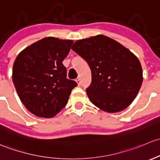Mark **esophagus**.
Returning a JSON list of instances; mask_svg holds the SVG:
<instances>
[{
	"label": "esophagus",
	"instance_id": "esophagus-1",
	"mask_svg": "<svg viewBox=\"0 0 160 160\" xmlns=\"http://www.w3.org/2000/svg\"><path fill=\"white\" fill-rule=\"evenodd\" d=\"M75 82H76V83L78 84V85L79 86V85H81V81H80V78H76V80H75Z\"/></svg>",
	"mask_w": 160,
	"mask_h": 160
}]
</instances>
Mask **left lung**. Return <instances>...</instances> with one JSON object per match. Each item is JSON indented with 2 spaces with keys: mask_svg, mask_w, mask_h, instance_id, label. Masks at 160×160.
<instances>
[{
  "mask_svg": "<svg viewBox=\"0 0 160 160\" xmlns=\"http://www.w3.org/2000/svg\"><path fill=\"white\" fill-rule=\"evenodd\" d=\"M72 49L91 68L92 83L86 92L95 106L114 113L132 102L143 79L141 63L132 52L102 34L76 41Z\"/></svg>",
  "mask_w": 160,
  "mask_h": 160,
  "instance_id": "1",
  "label": "left lung"
}]
</instances>
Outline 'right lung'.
Wrapping results in <instances>:
<instances>
[{"instance_id":"1","label":"right lung","mask_w":160,"mask_h":160,"mask_svg":"<svg viewBox=\"0 0 160 160\" xmlns=\"http://www.w3.org/2000/svg\"><path fill=\"white\" fill-rule=\"evenodd\" d=\"M72 40L46 37L21 51L13 65L12 80L21 102L34 116L53 118L67 104L75 81L66 78L62 62Z\"/></svg>"}]
</instances>
